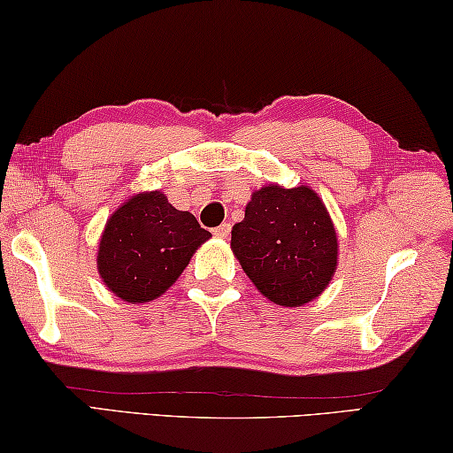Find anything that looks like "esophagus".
<instances>
[{"instance_id": "esophagus-1", "label": "esophagus", "mask_w": 453, "mask_h": 453, "mask_svg": "<svg viewBox=\"0 0 453 453\" xmlns=\"http://www.w3.org/2000/svg\"><path fill=\"white\" fill-rule=\"evenodd\" d=\"M229 232H232V226H229V224H221L219 227L213 229V234H216L218 237H221V240H227Z\"/></svg>"}]
</instances>
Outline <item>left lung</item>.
I'll return each instance as SVG.
<instances>
[{"label": "left lung", "mask_w": 453, "mask_h": 453, "mask_svg": "<svg viewBox=\"0 0 453 453\" xmlns=\"http://www.w3.org/2000/svg\"><path fill=\"white\" fill-rule=\"evenodd\" d=\"M232 250L256 288L286 308L316 300L337 265L334 224L308 186L256 191L232 229Z\"/></svg>", "instance_id": "1"}]
</instances>
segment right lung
Instances as JSON below:
<instances>
[{
  "label": "right lung",
  "instance_id": "right-lung-1",
  "mask_svg": "<svg viewBox=\"0 0 453 453\" xmlns=\"http://www.w3.org/2000/svg\"><path fill=\"white\" fill-rule=\"evenodd\" d=\"M210 237L194 213L175 210L162 191L134 196L107 221L99 242V275L124 302L156 300Z\"/></svg>",
  "mask_w": 453,
  "mask_h": 453
}]
</instances>
